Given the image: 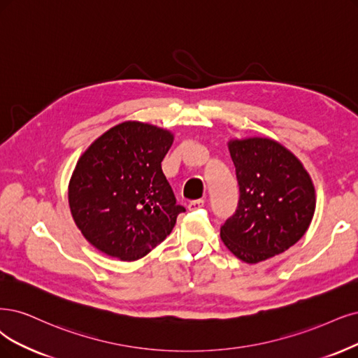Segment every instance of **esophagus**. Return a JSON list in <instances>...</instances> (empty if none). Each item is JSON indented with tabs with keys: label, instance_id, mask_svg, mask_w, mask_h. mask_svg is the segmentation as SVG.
Segmentation results:
<instances>
[{
	"label": "esophagus",
	"instance_id": "1",
	"mask_svg": "<svg viewBox=\"0 0 358 358\" xmlns=\"http://www.w3.org/2000/svg\"><path fill=\"white\" fill-rule=\"evenodd\" d=\"M203 205H205V201H203V199H197V201H192V202L187 205V208H189V210H197V209L203 208Z\"/></svg>",
	"mask_w": 358,
	"mask_h": 358
}]
</instances>
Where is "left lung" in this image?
I'll return each mask as SVG.
<instances>
[{"mask_svg": "<svg viewBox=\"0 0 358 358\" xmlns=\"http://www.w3.org/2000/svg\"><path fill=\"white\" fill-rule=\"evenodd\" d=\"M229 149L241 197L220 234L237 258L257 264L306 234L315 209L314 186L298 159L274 140H233Z\"/></svg>", "mask_w": 358, "mask_h": 358, "instance_id": "left-lung-1", "label": "left lung"}]
</instances>
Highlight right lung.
Here are the masks:
<instances>
[{
    "mask_svg": "<svg viewBox=\"0 0 358 358\" xmlns=\"http://www.w3.org/2000/svg\"><path fill=\"white\" fill-rule=\"evenodd\" d=\"M172 138L166 129L128 121L104 132L79 157L69 184L71 213L103 254L122 261L148 255L186 210L161 166Z\"/></svg>",
    "mask_w": 358,
    "mask_h": 358,
    "instance_id": "obj_1",
    "label": "right lung"
}]
</instances>
